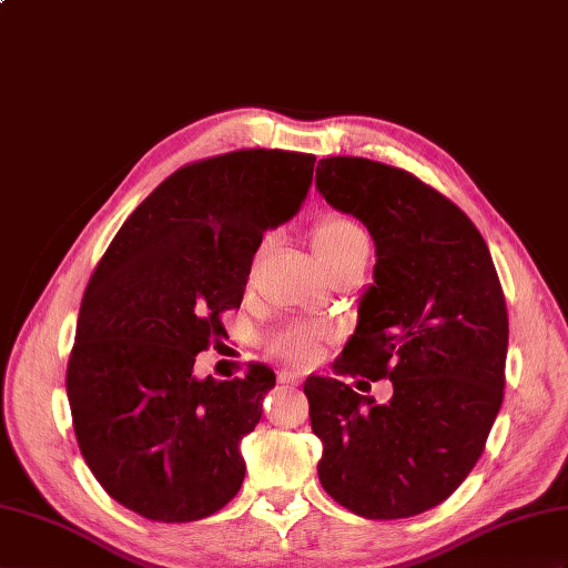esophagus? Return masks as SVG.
<instances>
[{"instance_id": "1", "label": "esophagus", "mask_w": 568, "mask_h": 568, "mask_svg": "<svg viewBox=\"0 0 568 568\" xmlns=\"http://www.w3.org/2000/svg\"><path fill=\"white\" fill-rule=\"evenodd\" d=\"M298 381H301V376L296 371H292V368H284L282 373H280V383H286V385H298Z\"/></svg>"}]
</instances>
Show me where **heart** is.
Masks as SVG:
<instances>
[{"label":"heart","mask_w":568,"mask_h":568,"mask_svg":"<svg viewBox=\"0 0 568 568\" xmlns=\"http://www.w3.org/2000/svg\"><path fill=\"white\" fill-rule=\"evenodd\" d=\"M313 247L317 260L327 265L352 253H368V239L364 229L344 216H325L313 229ZM325 332L315 325L294 323L274 335L272 344L288 364L308 366L321 354Z\"/></svg>","instance_id":"b5f03b06"}]
</instances>
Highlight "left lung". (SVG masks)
Returning a JSON list of instances; mask_svg holds the SVG:
<instances>
[{"label": "left lung", "mask_w": 568, "mask_h": 568, "mask_svg": "<svg viewBox=\"0 0 568 568\" xmlns=\"http://www.w3.org/2000/svg\"><path fill=\"white\" fill-rule=\"evenodd\" d=\"M315 185L376 243L373 284L335 368L390 378L378 405L347 383H303L317 477L339 506L371 520L424 514L475 467L504 403L508 313L489 247L467 214L395 165L317 161Z\"/></svg>", "instance_id": "1"}]
</instances>
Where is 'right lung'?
<instances>
[{
  "instance_id": "right-lung-1",
  "label": "right lung",
  "mask_w": 568,
  "mask_h": 568,
  "mask_svg": "<svg viewBox=\"0 0 568 568\" xmlns=\"http://www.w3.org/2000/svg\"><path fill=\"white\" fill-rule=\"evenodd\" d=\"M313 154L241 149L187 163L128 216L81 298L67 397L81 455L118 504L159 523L216 514L239 494L241 440L274 373L195 378V356L241 308L262 233L292 219Z\"/></svg>"
}]
</instances>
